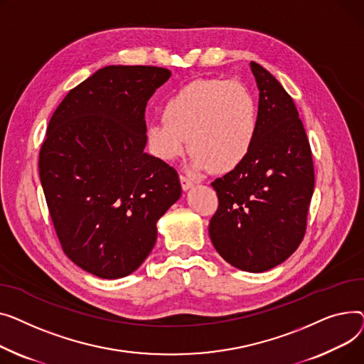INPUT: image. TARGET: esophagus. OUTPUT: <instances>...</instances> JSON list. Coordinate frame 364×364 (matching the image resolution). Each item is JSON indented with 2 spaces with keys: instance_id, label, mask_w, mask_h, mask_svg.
Listing matches in <instances>:
<instances>
[{
  "instance_id": "obj_1",
  "label": "esophagus",
  "mask_w": 364,
  "mask_h": 364,
  "mask_svg": "<svg viewBox=\"0 0 364 364\" xmlns=\"http://www.w3.org/2000/svg\"><path fill=\"white\" fill-rule=\"evenodd\" d=\"M181 185H182L183 191H188V189H191L192 186H194V182H192L191 178H188L185 175H181Z\"/></svg>"
}]
</instances>
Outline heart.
Listing matches in <instances>:
<instances>
[{
  "mask_svg": "<svg viewBox=\"0 0 364 364\" xmlns=\"http://www.w3.org/2000/svg\"><path fill=\"white\" fill-rule=\"evenodd\" d=\"M257 127V101L244 83L197 79L166 101L163 117L146 127V141L164 161L182 156L189 142L196 172L226 173L250 156Z\"/></svg>",
  "mask_w": 364,
  "mask_h": 364,
  "instance_id": "b5f03b06",
  "label": "heart"
}]
</instances>
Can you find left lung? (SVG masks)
I'll return each mask as SVG.
<instances>
[{
    "label": "left lung",
    "mask_w": 364,
    "mask_h": 364,
    "mask_svg": "<svg viewBox=\"0 0 364 364\" xmlns=\"http://www.w3.org/2000/svg\"><path fill=\"white\" fill-rule=\"evenodd\" d=\"M259 127L245 161L211 182L219 207L208 225L216 251L233 267L260 273L284 263L301 244L314 189L310 144L291 95L251 61Z\"/></svg>",
    "instance_id": "8db88e82"
}]
</instances>
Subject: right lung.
Returning a JSON list of instances; mask_svg holds the SVG:
<instances>
[{
	"instance_id": "right-lung-1",
	"label": "right lung",
	"mask_w": 364,
	"mask_h": 364,
	"mask_svg": "<svg viewBox=\"0 0 364 364\" xmlns=\"http://www.w3.org/2000/svg\"><path fill=\"white\" fill-rule=\"evenodd\" d=\"M170 75L100 69L64 97L41 146V185L63 251L102 279L144 263L157 220L182 194L176 170L144 151L146 102Z\"/></svg>"
}]
</instances>
